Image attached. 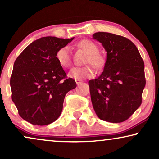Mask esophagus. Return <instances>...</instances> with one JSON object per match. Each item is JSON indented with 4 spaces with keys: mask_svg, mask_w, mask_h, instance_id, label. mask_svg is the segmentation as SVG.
<instances>
[{
    "mask_svg": "<svg viewBox=\"0 0 159 159\" xmlns=\"http://www.w3.org/2000/svg\"><path fill=\"white\" fill-rule=\"evenodd\" d=\"M82 83H83V81H82V80H76V85H80V84Z\"/></svg>",
    "mask_w": 159,
    "mask_h": 159,
    "instance_id": "1",
    "label": "esophagus"
}]
</instances>
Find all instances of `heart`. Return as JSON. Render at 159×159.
Segmentation results:
<instances>
[{
	"label": "heart",
	"mask_w": 159,
	"mask_h": 159,
	"mask_svg": "<svg viewBox=\"0 0 159 159\" xmlns=\"http://www.w3.org/2000/svg\"><path fill=\"white\" fill-rule=\"evenodd\" d=\"M77 46L87 53L84 60V64L86 65L83 67H74L70 70L68 76L75 80H83L91 78L94 75L93 66L97 70H102L106 65V58L100 53L98 46L95 43L89 40H83L77 43ZM56 58L60 66L64 68L70 67L71 65L70 50L68 46H63L56 53Z\"/></svg>",
	"instance_id": "b5f03b06"
}]
</instances>
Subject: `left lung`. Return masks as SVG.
Returning a JSON list of instances; mask_svg holds the SVG:
<instances>
[{
	"mask_svg": "<svg viewBox=\"0 0 159 159\" xmlns=\"http://www.w3.org/2000/svg\"><path fill=\"white\" fill-rule=\"evenodd\" d=\"M93 38L102 44L107 60L101 75L89 82L92 105L102 120L122 122L142 104L144 61L134 43L125 37L97 32Z\"/></svg>",
	"mask_w": 159,
	"mask_h": 159,
	"instance_id": "8db88e82",
	"label": "left lung"
}]
</instances>
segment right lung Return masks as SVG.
<instances>
[{
    "mask_svg": "<svg viewBox=\"0 0 159 159\" xmlns=\"http://www.w3.org/2000/svg\"><path fill=\"white\" fill-rule=\"evenodd\" d=\"M70 39L44 37L29 45L15 61L10 78L11 99L19 115L34 125H47L61 114L66 93L76 88L56 58Z\"/></svg>",
    "mask_w": 159,
    "mask_h": 159,
    "instance_id": "1",
    "label": "right lung"
}]
</instances>
